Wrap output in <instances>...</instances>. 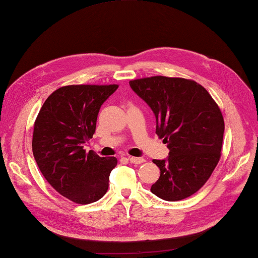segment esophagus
<instances>
[{"instance_id": "34e87169", "label": "esophagus", "mask_w": 258, "mask_h": 258, "mask_svg": "<svg viewBox=\"0 0 258 258\" xmlns=\"http://www.w3.org/2000/svg\"><path fill=\"white\" fill-rule=\"evenodd\" d=\"M128 160L131 163H134V164H141L145 162V160L143 158H134V156H131V158H128Z\"/></svg>"}]
</instances>
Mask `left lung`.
I'll use <instances>...</instances> for the list:
<instances>
[{
    "label": "left lung",
    "mask_w": 258,
    "mask_h": 258,
    "mask_svg": "<svg viewBox=\"0 0 258 258\" xmlns=\"http://www.w3.org/2000/svg\"><path fill=\"white\" fill-rule=\"evenodd\" d=\"M131 88L150 106L169 156L153 160L160 168L151 191L166 201L196 194L219 162L225 123L210 94L194 80L164 76L131 80Z\"/></svg>",
    "instance_id": "left-lung-1"
}]
</instances>
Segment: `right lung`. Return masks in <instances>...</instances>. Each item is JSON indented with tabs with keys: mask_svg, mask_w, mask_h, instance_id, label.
<instances>
[{
	"mask_svg": "<svg viewBox=\"0 0 258 258\" xmlns=\"http://www.w3.org/2000/svg\"><path fill=\"white\" fill-rule=\"evenodd\" d=\"M117 85L63 86L45 99L34 122L32 152L52 188L76 204L87 205L107 192L117 159L100 158L84 144L93 138L100 106Z\"/></svg>",
	"mask_w": 258,
	"mask_h": 258,
	"instance_id": "1",
	"label": "right lung"
}]
</instances>
